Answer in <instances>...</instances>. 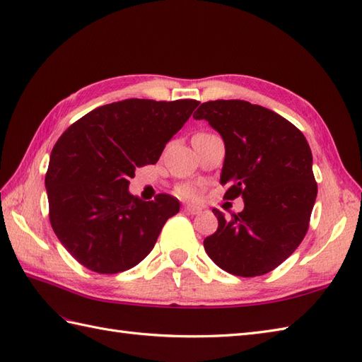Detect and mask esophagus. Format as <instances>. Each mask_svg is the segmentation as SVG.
Returning <instances> with one entry per match:
<instances>
[{
	"mask_svg": "<svg viewBox=\"0 0 362 362\" xmlns=\"http://www.w3.org/2000/svg\"><path fill=\"white\" fill-rule=\"evenodd\" d=\"M183 209H185V213L192 214V216H194V214H199V213L202 211V209H200L199 206H192V205H187V206H185Z\"/></svg>",
	"mask_w": 362,
	"mask_h": 362,
	"instance_id": "obj_1",
	"label": "esophagus"
}]
</instances>
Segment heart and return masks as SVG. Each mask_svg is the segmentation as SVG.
<instances>
[{
	"label": "heart",
	"mask_w": 362,
	"mask_h": 362,
	"mask_svg": "<svg viewBox=\"0 0 362 362\" xmlns=\"http://www.w3.org/2000/svg\"><path fill=\"white\" fill-rule=\"evenodd\" d=\"M177 194L182 197V199H188V200H194L199 197L200 191L197 187H194V185H182V187L177 188Z\"/></svg>",
	"instance_id": "heart-1"
}]
</instances>
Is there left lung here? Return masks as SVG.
<instances>
[{"mask_svg":"<svg viewBox=\"0 0 362 362\" xmlns=\"http://www.w3.org/2000/svg\"><path fill=\"white\" fill-rule=\"evenodd\" d=\"M192 117L206 120L223 139V199H243V209L231 219L213 209L219 226L204 240L206 255L234 276L274 270L304 239L317 194L304 134L279 114L243 100L202 103Z\"/></svg>","mask_w":362,"mask_h":362,"instance_id":"8db88e82","label":"left lung"}]
</instances>
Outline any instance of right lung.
<instances>
[{
    "label": "right lung",
    "instance_id": "1",
    "mask_svg": "<svg viewBox=\"0 0 362 362\" xmlns=\"http://www.w3.org/2000/svg\"><path fill=\"white\" fill-rule=\"evenodd\" d=\"M196 100L128 98L100 106L69 126L50 153L46 174L50 225L63 247L89 268L114 274L154 248L179 200L145 202L129 192L136 168L157 163Z\"/></svg>",
    "mask_w": 362,
    "mask_h": 362
}]
</instances>
